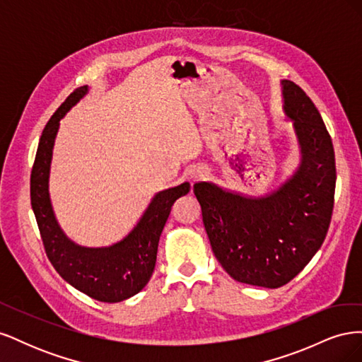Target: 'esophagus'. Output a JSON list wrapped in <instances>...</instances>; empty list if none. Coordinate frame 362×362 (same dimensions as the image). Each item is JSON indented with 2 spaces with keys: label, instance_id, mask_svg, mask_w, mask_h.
Returning a JSON list of instances; mask_svg holds the SVG:
<instances>
[{
  "label": "esophagus",
  "instance_id": "1",
  "mask_svg": "<svg viewBox=\"0 0 362 362\" xmlns=\"http://www.w3.org/2000/svg\"><path fill=\"white\" fill-rule=\"evenodd\" d=\"M204 177V170H199V169H196V170H193L192 173H190V180L192 181H198V180H201Z\"/></svg>",
  "mask_w": 362,
  "mask_h": 362
}]
</instances>
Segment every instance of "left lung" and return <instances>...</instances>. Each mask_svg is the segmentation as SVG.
I'll return each instance as SVG.
<instances>
[{
	"instance_id": "1",
	"label": "left lung",
	"mask_w": 362,
	"mask_h": 362,
	"mask_svg": "<svg viewBox=\"0 0 362 362\" xmlns=\"http://www.w3.org/2000/svg\"><path fill=\"white\" fill-rule=\"evenodd\" d=\"M281 86L302 154L291 178L258 198L213 182L193 185L217 261L235 281L266 288L286 286L320 249L337 180L332 140L319 110L298 84Z\"/></svg>"
}]
</instances>
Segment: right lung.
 I'll return each mask as SVG.
<instances>
[{"instance_id": "1", "label": "right lung", "mask_w": 362, "mask_h": 362, "mask_svg": "<svg viewBox=\"0 0 362 362\" xmlns=\"http://www.w3.org/2000/svg\"><path fill=\"white\" fill-rule=\"evenodd\" d=\"M87 92V86L74 90L43 128L31 170L30 196L47 257L59 275L89 298L115 303L137 294L151 279L157 261L158 240L170 208L180 196L189 193L190 184L182 182L156 193L137 225L112 246L86 247L64 235L49 198L52 148L60 120Z\"/></svg>"}]
</instances>
